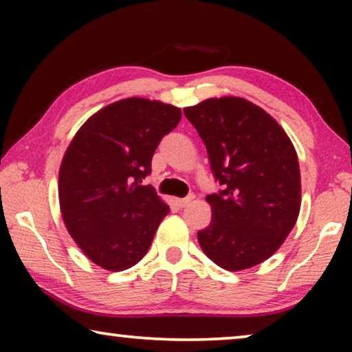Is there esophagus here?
I'll return each instance as SVG.
<instances>
[{"label": "esophagus", "mask_w": 352, "mask_h": 352, "mask_svg": "<svg viewBox=\"0 0 352 352\" xmlns=\"http://www.w3.org/2000/svg\"><path fill=\"white\" fill-rule=\"evenodd\" d=\"M192 200H194V195H189V197H184V199H176V204L179 208H184V206L189 205Z\"/></svg>", "instance_id": "1"}]
</instances>
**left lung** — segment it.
<instances>
[{
    "mask_svg": "<svg viewBox=\"0 0 352 352\" xmlns=\"http://www.w3.org/2000/svg\"><path fill=\"white\" fill-rule=\"evenodd\" d=\"M184 115L221 187L206 195L213 219L197 232L200 247L228 271L256 266L277 252L300 213L295 147L271 115L242 98L206 99Z\"/></svg>",
    "mask_w": 352,
    "mask_h": 352,
    "instance_id": "left-lung-1",
    "label": "left lung"
}]
</instances>
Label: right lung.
I'll use <instances>...</instances> for the list:
<instances>
[{
  "label": "right lung",
  "mask_w": 352,
  "mask_h": 352,
  "mask_svg": "<svg viewBox=\"0 0 352 352\" xmlns=\"http://www.w3.org/2000/svg\"><path fill=\"white\" fill-rule=\"evenodd\" d=\"M181 110L129 98L94 113L67 148L59 171L64 223L91 261L124 271L141 261L170 206L142 179Z\"/></svg>",
  "instance_id": "obj_1"
}]
</instances>
